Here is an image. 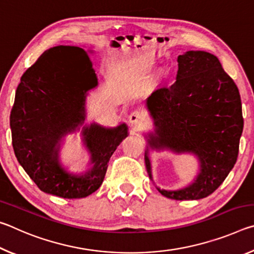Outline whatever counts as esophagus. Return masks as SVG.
Segmentation results:
<instances>
[{
    "label": "esophagus",
    "instance_id": "1",
    "mask_svg": "<svg viewBox=\"0 0 254 254\" xmlns=\"http://www.w3.org/2000/svg\"><path fill=\"white\" fill-rule=\"evenodd\" d=\"M145 121V117L142 112L140 111H133L128 117V122L131 123L133 127H141Z\"/></svg>",
    "mask_w": 254,
    "mask_h": 254
}]
</instances>
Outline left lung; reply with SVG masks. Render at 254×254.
<instances>
[{
  "label": "left lung",
  "instance_id": "left-lung-1",
  "mask_svg": "<svg viewBox=\"0 0 254 254\" xmlns=\"http://www.w3.org/2000/svg\"><path fill=\"white\" fill-rule=\"evenodd\" d=\"M177 62L175 83L159 86L145 101L153 131L145 134L144 161L153 182L150 150L196 156L199 171L191 184L171 190L156 186L167 198L194 200L214 192L233 169L243 131L242 103L216 56L189 50Z\"/></svg>",
  "mask_w": 254,
  "mask_h": 254
}]
</instances>
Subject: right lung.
<instances>
[{"instance_id":"add662e5","label":"right lung","mask_w":254,"mask_h":254,"mask_svg":"<svg viewBox=\"0 0 254 254\" xmlns=\"http://www.w3.org/2000/svg\"><path fill=\"white\" fill-rule=\"evenodd\" d=\"M88 53L93 51L70 46L45 51L21 77L11 111L12 144L19 163L40 190L63 198H83L97 190L111 156L128 134L126 123L84 126L89 168L74 174L60 161L64 137L83 126L86 97L98 86Z\"/></svg>"}]
</instances>
